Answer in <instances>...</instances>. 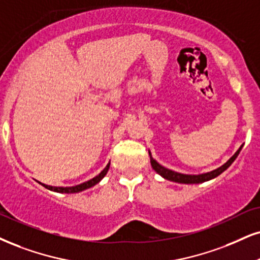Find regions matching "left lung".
Wrapping results in <instances>:
<instances>
[{
	"instance_id": "8db88e82",
	"label": "left lung",
	"mask_w": 260,
	"mask_h": 260,
	"mask_svg": "<svg viewBox=\"0 0 260 260\" xmlns=\"http://www.w3.org/2000/svg\"><path fill=\"white\" fill-rule=\"evenodd\" d=\"M243 146V145H242ZM242 146L240 147L238 149V152L234 154L232 158H230L228 161L225 162V164L220 166V168L213 170V171L211 172H206V174H201V175H184V174H179V172H176V171H172V170H169L164 168V166H161L159 164L156 160L153 159L152 154L149 153V158H150V164H152V168L156 174H159L161 177H164L165 179H169V181H172V182H177V183H184V184H197V183H203V182H206V181H210V179L212 178H216L217 176H219L222 172L225 171L226 169L229 168L230 165L233 164L234 160L238 158L240 150H241Z\"/></svg>"
}]
</instances>
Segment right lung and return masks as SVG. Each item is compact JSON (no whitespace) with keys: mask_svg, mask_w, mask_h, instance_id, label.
<instances>
[{"mask_svg":"<svg viewBox=\"0 0 260 260\" xmlns=\"http://www.w3.org/2000/svg\"><path fill=\"white\" fill-rule=\"evenodd\" d=\"M108 169H110V162H108L107 166L102 170V171L96 177L89 179V181L84 182V183H81L78 185H75V187H52V185H47V184H43L41 183V182H38V183H41L42 185H43L44 188L49 189V190H53V191H56V193H66V194H71V193H79V191L82 190H85V189L88 188H91L94 187L95 184H98L99 182L101 181L102 178L105 177L106 174H107Z\"/></svg>","mask_w":260,"mask_h":260,"instance_id":"add662e5","label":"right lung"}]
</instances>
